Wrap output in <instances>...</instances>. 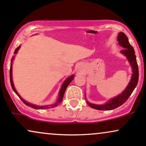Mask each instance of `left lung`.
Returning a JSON list of instances; mask_svg holds the SVG:
<instances>
[{
  "mask_svg": "<svg viewBox=\"0 0 146 146\" xmlns=\"http://www.w3.org/2000/svg\"><path fill=\"white\" fill-rule=\"evenodd\" d=\"M117 41H118L119 45L124 48V50H121V53L123 54L124 56H126V58L128 59L130 64H131L133 71L132 77H131V81H130L129 84H128L127 87L123 91V92L121 93L118 96H115L113 99L110 100L105 104L95 105L89 103V102L86 101L87 104L90 108L95 109V110L108 111V110H112L118 108V107H120V105H122L123 103H124L127 101L129 96L132 94L135 87L137 85L139 80V68L137 62L136 56L135 54V52L134 49H133L132 45L129 43L127 36L124 33L120 32L118 33V35H117Z\"/></svg>",
  "mask_w": 146,
  "mask_h": 146,
  "instance_id": "1",
  "label": "left lung"
}]
</instances>
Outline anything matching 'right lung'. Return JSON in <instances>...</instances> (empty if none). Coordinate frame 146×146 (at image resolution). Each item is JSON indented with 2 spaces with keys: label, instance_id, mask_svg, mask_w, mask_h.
<instances>
[{
  "label": "right lung",
  "instance_id": "right-lung-1",
  "mask_svg": "<svg viewBox=\"0 0 146 146\" xmlns=\"http://www.w3.org/2000/svg\"><path fill=\"white\" fill-rule=\"evenodd\" d=\"M20 46H18L17 47L16 49H15V52H14V54H16L17 51L20 50ZM14 59V56H13L11 58V66H10V82H11V87H12V89H13V90L14 92H15V94H17V96L20 97V99L22 100L23 101V103H24V104L27 105V106H29L31 107V108H32L33 109H36V110H43V109H49V108H53L54 107H56L58 105L60 104V103H61L62 101V99H63V96H64V92H65L66 88L68 85H69V84L71 83V81L73 80V78H74V75H71V76L68 77V78L66 79V80L64 81V83L62 84V87H61V89L60 90V92H59V96H58V99L57 101H56V103H54L53 105H43V106H38V105H33V104H31V103H28V102H26V101H24V99H22L21 96L19 95V94L17 93V92L15 90V87H14V84H13V80H12V62H13V60Z\"/></svg>",
  "mask_w": 146,
  "mask_h": 146
}]
</instances>
